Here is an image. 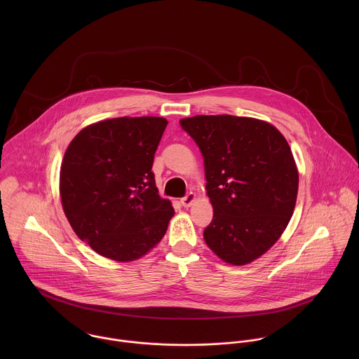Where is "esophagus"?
<instances>
[{
    "label": "esophagus",
    "mask_w": 359,
    "mask_h": 359,
    "mask_svg": "<svg viewBox=\"0 0 359 359\" xmlns=\"http://www.w3.org/2000/svg\"><path fill=\"white\" fill-rule=\"evenodd\" d=\"M195 199H196L195 194H194V192H189L188 195H185V196L181 199V205H184V207H189V205L194 203Z\"/></svg>",
    "instance_id": "obj_1"
}]
</instances>
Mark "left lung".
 <instances>
[{
	"mask_svg": "<svg viewBox=\"0 0 359 359\" xmlns=\"http://www.w3.org/2000/svg\"><path fill=\"white\" fill-rule=\"evenodd\" d=\"M205 158L214 208L207 246L225 262L262 256L286 229L296 205L299 172L285 137L269 123L231 114L180 121Z\"/></svg>",
	"mask_w": 359,
	"mask_h": 359,
	"instance_id": "obj_1",
	"label": "left lung"
}]
</instances>
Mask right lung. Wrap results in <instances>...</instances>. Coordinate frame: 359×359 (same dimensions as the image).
<instances>
[{
	"label": "right lung",
	"mask_w": 359,
	"mask_h": 359,
	"mask_svg": "<svg viewBox=\"0 0 359 359\" xmlns=\"http://www.w3.org/2000/svg\"><path fill=\"white\" fill-rule=\"evenodd\" d=\"M168 121L117 117L91 124L70 142L60 167V199L76 235L98 255L134 261L164 236L174 215L152 171Z\"/></svg>",
	"instance_id": "add662e5"
}]
</instances>
